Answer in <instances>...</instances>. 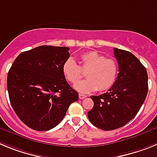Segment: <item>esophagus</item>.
I'll return each mask as SVG.
<instances>
[{"label":"esophagus","mask_w":157,"mask_h":157,"mask_svg":"<svg viewBox=\"0 0 157 157\" xmlns=\"http://www.w3.org/2000/svg\"><path fill=\"white\" fill-rule=\"evenodd\" d=\"M78 98H79V99H84V98H86V96L84 95V94H79V95H78Z\"/></svg>","instance_id":"34e87169"}]
</instances>
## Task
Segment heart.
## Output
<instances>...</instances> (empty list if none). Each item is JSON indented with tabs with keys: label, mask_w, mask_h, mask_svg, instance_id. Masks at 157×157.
<instances>
[{
	"label": "heart",
	"mask_w": 157,
	"mask_h": 157,
	"mask_svg": "<svg viewBox=\"0 0 157 157\" xmlns=\"http://www.w3.org/2000/svg\"><path fill=\"white\" fill-rule=\"evenodd\" d=\"M82 71H86L87 78L78 82L74 88L82 94H90L98 90L103 92L112 88L117 79L119 65L116 59L105 58L96 51L82 54L79 66L74 59L69 58L63 65V73L69 82L75 83L82 77Z\"/></svg>",
	"instance_id": "1"
}]
</instances>
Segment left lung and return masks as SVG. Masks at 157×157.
<instances>
[{
    "instance_id": "1",
    "label": "left lung",
    "mask_w": 157,
    "mask_h": 157,
    "mask_svg": "<svg viewBox=\"0 0 157 157\" xmlns=\"http://www.w3.org/2000/svg\"><path fill=\"white\" fill-rule=\"evenodd\" d=\"M119 74L113 86L105 94L90 96L94 107L88 118L104 130L122 127L132 120L143 105L148 93L147 71L139 59L128 51L114 48Z\"/></svg>"
}]
</instances>
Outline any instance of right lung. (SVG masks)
<instances>
[{
  "label": "right lung",
  "instance_id": "1",
  "mask_svg": "<svg viewBox=\"0 0 157 157\" xmlns=\"http://www.w3.org/2000/svg\"><path fill=\"white\" fill-rule=\"evenodd\" d=\"M68 47L41 45L21 52L8 73L11 105L24 124L38 131L57 126L78 94L66 81Z\"/></svg>",
  "mask_w": 157,
  "mask_h": 157
}]
</instances>
